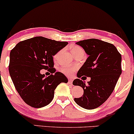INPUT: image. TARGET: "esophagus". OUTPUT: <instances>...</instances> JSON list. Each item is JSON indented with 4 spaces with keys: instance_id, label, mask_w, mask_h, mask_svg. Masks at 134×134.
Here are the masks:
<instances>
[{
    "instance_id": "34e87169",
    "label": "esophagus",
    "mask_w": 134,
    "mask_h": 134,
    "mask_svg": "<svg viewBox=\"0 0 134 134\" xmlns=\"http://www.w3.org/2000/svg\"><path fill=\"white\" fill-rule=\"evenodd\" d=\"M72 82H73V80L72 79H69V83L70 84H72Z\"/></svg>"
}]
</instances>
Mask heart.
Returning a JSON list of instances; mask_svg holds the SVG:
<instances>
[{
	"mask_svg": "<svg viewBox=\"0 0 134 134\" xmlns=\"http://www.w3.org/2000/svg\"><path fill=\"white\" fill-rule=\"evenodd\" d=\"M71 51L72 54L74 55L75 57H76L77 55L79 54H85V52L84 50H83L81 47H78V46H74V47H72ZM60 52H58L56 54L54 55V58L57 59L58 58V55H59ZM77 70V67L76 66H64L62 68L60 69V72L66 75L67 76H71L74 74V72L76 71Z\"/></svg>",
	"mask_w": 134,
	"mask_h": 134,
	"instance_id": "obj_1",
	"label": "heart"
}]
</instances>
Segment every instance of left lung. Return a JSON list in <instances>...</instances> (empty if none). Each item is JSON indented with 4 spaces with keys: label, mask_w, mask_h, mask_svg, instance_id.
<instances>
[{
    "label": "left lung",
    "mask_w": 134,
    "mask_h": 134,
    "mask_svg": "<svg viewBox=\"0 0 134 134\" xmlns=\"http://www.w3.org/2000/svg\"><path fill=\"white\" fill-rule=\"evenodd\" d=\"M76 44L89 55L77 76L90 77L91 81L87 84L79 79L73 81L74 85L84 90L83 96L74 101L82 108L93 110L105 102L113 93L121 74V56L113 44L98 39L84 40Z\"/></svg>",
    "instance_id": "left-lung-1"
}]
</instances>
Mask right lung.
<instances>
[{
    "mask_svg": "<svg viewBox=\"0 0 134 134\" xmlns=\"http://www.w3.org/2000/svg\"><path fill=\"white\" fill-rule=\"evenodd\" d=\"M68 44L42 36L20 41L10 53L9 71L15 88L26 103L41 108L50 103L56 87L68 79L53 68V56ZM41 69L54 75L46 78Z\"/></svg>",
    "mask_w": 134,
    "mask_h": 134,
    "instance_id": "add662e5",
    "label": "right lung"
}]
</instances>
